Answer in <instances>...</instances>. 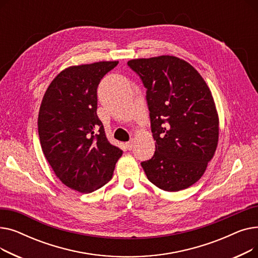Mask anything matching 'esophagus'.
<instances>
[{
    "label": "esophagus",
    "instance_id": "1",
    "mask_svg": "<svg viewBox=\"0 0 258 258\" xmlns=\"http://www.w3.org/2000/svg\"><path fill=\"white\" fill-rule=\"evenodd\" d=\"M125 145H126V148L128 151H131L132 148H133V146H134V142H133V140H131V141H128V142H126L125 143Z\"/></svg>",
    "mask_w": 258,
    "mask_h": 258
}]
</instances>
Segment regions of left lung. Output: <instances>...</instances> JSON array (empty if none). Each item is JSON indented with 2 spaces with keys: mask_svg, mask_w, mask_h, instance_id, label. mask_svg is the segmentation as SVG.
Instances as JSON below:
<instances>
[{
  "mask_svg": "<svg viewBox=\"0 0 258 258\" xmlns=\"http://www.w3.org/2000/svg\"><path fill=\"white\" fill-rule=\"evenodd\" d=\"M147 89L154 157L141 166L165 191L190 187L204 174L219 143L220 119L206 81L186 60L172 55L127 61Z\"/></svg>",
  "mask_w": 258,
  "mask_h": 258,
  "instance_id": "left-lung-1",
  "label": "left lung"
}]
</instances>
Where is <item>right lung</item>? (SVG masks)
Returning <instances> with one entry per match:
<instances>
[{
  "instance_id": "1",
  "label": "right lung",
  "mask_w": 258,
  "mask_h": 258,
  "mask_svg": "<svg viewBox=\"0 0 258 258\" xmlns=\"http://www.w3.org/2000/svg\"><path fill=\"white\" fill-rule=\"evenodd\" d=\"M118 60L71 66L49 85L38 112L43 153L56 177L90 194L112 179L122 151L107 140L97 116V87Z\"/></svg>"
}]
</instances>
